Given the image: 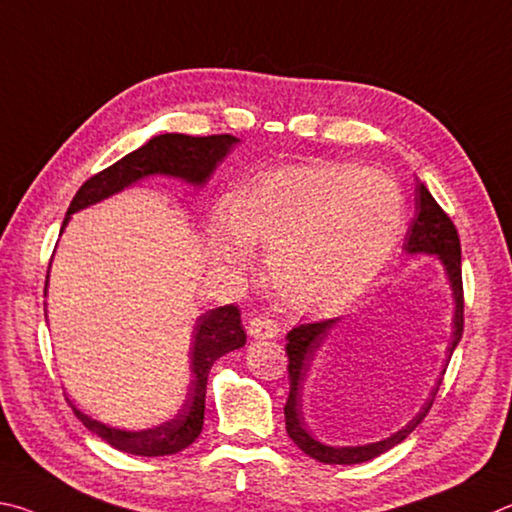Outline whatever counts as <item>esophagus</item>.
<instances>
[{"instance_id":"esophagus-1","label":"esophagus","mask_w":512,"mask_h":512,"mask_svg":"<svg viewBox=\"0 0 512 512\" xmlns=\"http://www.w3.org/2000/svg\"><path fill=\"white\" fill-rule=\"evenodd\" d=\"M281 333V326L270 317H254L249 321V335L254 339H272Z\"/></svg>"}]
</instances>
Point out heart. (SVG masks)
I'll return each instance as SVG.
<instances>
[{
    "label": "heart",
    "mask_w": 512,
    "mask_h": 512,
    "mask_svg": "<svg viewBox=\"0 0 512 512\" xmlns=\"http://www.w3.org/2000/svg\"><path fill=\"white\" fill-rule=\"evenodd\" d=\"M405 202L393 179L355 164L292 166L256 179L209 224L215 261L245 270L267 249L285 306L321 315L360 297L396 249Z\"/></svg>",
    "instance_id": "b5f03b06"
}]
</instances>
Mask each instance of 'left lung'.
I'll return each mask as SVG.
<instances>
[{
  "label": "left lung",
  "mask_w": 512,
  "mask_h": 512,
  "mask_svg": "<svg viewBox=\"0 0 512 512\" xmlns=\"http://www.w3.org/2000/svg\"><path fill=\"white\" fill-rule=\"evenodd\" d=\"M405 251L407 254H434L445 267L447 281H450L452 297H454V319H452L454 330H452V342L447 346V362H450L454 348L459 346L461 335H463L461 240H459V233H456L454 222L450 220V215L438 206V202L434 200L432 193L427 191V186L423 182H418L416 186V218L409 229ZM337 321H342V317L315 321V324H301L297 328H292L288 337H285L288 339L285 351H288V360H290L288 364L290 396H288V402H285V429H288V436L297 443L299 450L312 456V459H317L321 463H330V465H353V463L371 461L375 456L389 452L391 447H396L398 443L405 441V438L414 432L420 423H423L427 411L432 409L443 378H438L436 387L432 389V393H429L427 402L420 407L418 414L411 418L400 432L391 434L389 438H384V441L369 443V445H355V447H333L317 441V438L308 432V427L301 418V387H303V380H306V373L310 371L312 357H315L319 346L324 344L330 328H333ZM447 362H445V369H447Z\"/></svg>",
  "instance_id": "1"
}]
</instances>
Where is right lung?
I'll use <instances>...</instances> for the list:
<instances>
[{
	"instance_id": "right-lung-1",
	"label": "right lung",
	"mask_w": 512,
	"mask_h": 512,
	"mask_svg": "<svg viewBox=\"0 0 512 512\" xmlns=\"http://www.w3.org/2000/svg\"><path fill=\"white\" fill-rule=\"evenodd\" d=\"M238 139L231 134H211V137H191V134H159L148 143H143L130 155L107 166L101 173L89 177L78 188L67 209V218L62 229L67 227L69 215L80 209H87L96 202L105 200L114 193L123 191L130 184L139 182L150 175H168L179 177L193 186H202L211 177L215 166L227 157V152L236 146ZM49 279V276H47ZM247 335L240 324V310L236 306H222L204 312L197 319L193 330V348H191V373L193 380L188 384V393L182 409L175 418L166 420L157 427L130 429L110 427L105 423L85 416L69 402L76 418L89 432L101 436L114 450L128 452L134 456H166L186 450L202 432L204 425V398H206V380L213 362L224 353L236 351L245 346ZM69 400V398H67Z\"/></svg>"
}]
</instances>
